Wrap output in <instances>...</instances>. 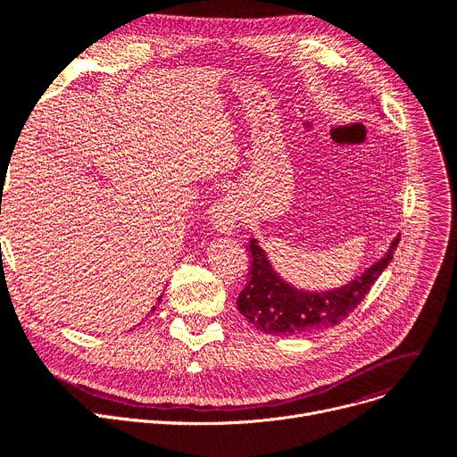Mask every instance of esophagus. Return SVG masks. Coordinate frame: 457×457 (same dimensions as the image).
<instances>
[{"label":"esophagus","instance_id":"34e87169","mask_svg":"<svg viewBox=\"0 0 457 457\" xmlns=\"http://www.w3.org/2000/svg\"><path fill=\"white\" fill-rule=\"evenodd\" d=\"M238 214H241V205H238V202L233 195H228L211 207L209 219L216 231L231 233L238 220Z\"/></svg>","mask_w":457,"mask_h":457}]
</instances>
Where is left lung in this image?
<instances>
[{"instance_id":"8db88e82","label":"left lung","mask_w":457,"mask_h":457,"mask_svg":"<svg viewBox=\"0 0 457 457\" xmlns=\"http://www.w3.org/2000/svg\"><path fill=\"white\" fill-rule=\"evenodd\" d=\"M400 235L389 250L361 274L337 289L303 291L287 283L272 267L257 238H250V279L237 298V309L252 326L269 335H302L333 328L363 302L374 281L389 267Z\"/></svg>"}]
</instances>
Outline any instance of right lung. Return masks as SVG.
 Instances as JSON below:
<instances>
[{
	"label": "right lung",
	"mask_w": 457,
	"mask_h": 457,
	"mask_svg": "<svg viewBox=\"0 0 457 457\" xmlns=\"http://www.w3.org/2000/svg\"><path fill=\"white\" fill-rule=\"evenodd\" d=\"M161 298H162V296H161ZM161 298H159V300H161ZM154 309H155V307H154ZM154 309H152V311H154Z\"/></svg>",
	"instance_id": "add662e5"
}]
</instances>
